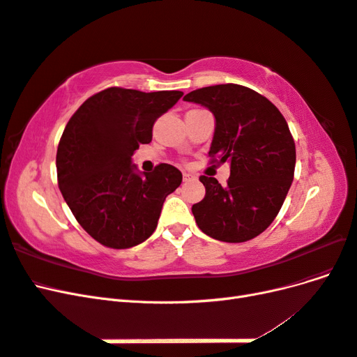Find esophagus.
Here are the masks:
<instances>
[{"instance_id":"esophagus-1","label":"esophagus","mask_w":357,"mask_h":357,"mask_svg":"<svg viewBox=\"0 0 357 357\" xmlns=\"http://www.w3.org/2000/svg\"><path fill=\"white\" fill-rule=\"evenodd\" d=\"M192 178H195L192 174H189V172H183V181H189Z\"/></svg>"}]
</instances>
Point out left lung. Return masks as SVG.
Wrapping results in <instances>:
<instances>
[{
  "instance_id": "8db88e82",
  "label": "left lung",
  "mask_w": 357,
  "mask_h": 357,
  "mask_svg": "<svg viewBox=\"0 0 357 357\" xmlns=\"http://www.w3.org/2000/svg\"><path fill=\"white\" fill-rule=\"evenodd\" d=\"M183 100L214 114L210 162L231 165L226 186L199 177L205 197L192 205L198 228L225 243L255 238L277 218L294 181L296 149L286 119L264 95L241 84L207 86Z\"/></svg>"
}]
</instances>
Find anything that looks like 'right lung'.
I'll return each mask as SVG.
<instances>
[{
	"instance_id": "right-lung-1",
	"label": "right lung",
	"mask_w": 357,
	"mask_h": 357,
	"mask_svg": "<svg viewBox=\"0 0 357 357\" xmlns=\"http://www.w3.org/2000/svg\"><path fill=\"white\" fill-rule=\"evenodd\" d=\"M181 95L113 86L86 100L63 129L58 186L75 220L100 244L129 248L155 232L162 205L183 176L176 167L159 164L142 177L131 158L139 144L152 142L156 119Z\"/></svg>"
}]
</instances>
